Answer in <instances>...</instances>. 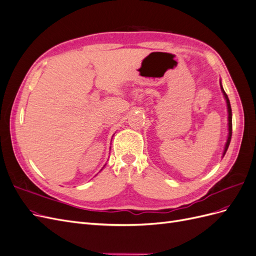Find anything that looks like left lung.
I'll return each instance as SVG.
<instances>
[{"label":"left lung","mask_w":256,"mask_h":256,"mask_svg":"<svg viewBox=\"0 0 256 256\" xmlns=\"http://www.w3.org/2000/svg\"><path fill=\"white\" fill-rule=\"evenodd\" d=\"M220 86H221V90L223 92V96H224V98H226V100L228 112V140H226V147H224V150H223V157H224V154H226V150L228 148V145H230V138H232V109H230V99H228V97L226 95V92H224V90H223L221 81H220Z\"/></svg>","instance_id":"1"}]
</instances>
